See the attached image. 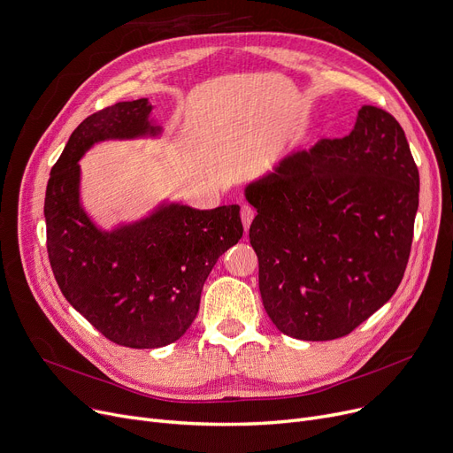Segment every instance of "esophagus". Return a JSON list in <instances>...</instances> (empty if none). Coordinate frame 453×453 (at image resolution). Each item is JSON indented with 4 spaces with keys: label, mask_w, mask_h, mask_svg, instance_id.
<instances>
[{
    "label": "esophagus",
    "mask_w": 453,
    "mask_h": 453,
    "mask_svg": "<svg viewBox=\"0 0 453 453\" xmlns=\"http://www.w3.org/2000/svg\"><path fill=\"white\" fill-rule=\"evenodd\" d=\"M253 217H255V209H253V205H250V203H242V209H241V219H242V224H244V229H246V231L250 229V224H251Z\"/></svg>",
    "instance_id": "obj_1"
}]
</instances>
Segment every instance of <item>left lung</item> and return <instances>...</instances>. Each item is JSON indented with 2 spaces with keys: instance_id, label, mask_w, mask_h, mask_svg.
<instances>
[{
  "instance_id": "left-lung-1",
  "label": "left lung",
  "mask_w": 453,
  "mask_h": 453,
  "mask_svg": "<svg viewBox=\"0 0 453 453\" xmlns=\"http://www.w3.org/2000/svg\"><path fill=\"white\" fill-rule=\"evenodd\" d=\"M418 183L396 119L362 106L349 135L290 154L246 187L258 288L282 334L336 340L391 299L408 266Z\"/></svg>"
}]
</instances>
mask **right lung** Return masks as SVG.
I'll use <instances>...</instances> for the list:
<instances>
[{"label":"right lung","mask_w":453,"mask_h":453,"mask_svg":"<svg viewBox=\"0 0 453 453\" xmlns=\"http://www.w3.org/2000/svg\"><path fill=\"white\" fill-rule=\"evenodd\" d=\"M149 99L117 103L71 134L45 190L47 255L69 301L104 338L130 349L180 340L195 321L203 282L242 239L239 205H161L150 217L101 231L81 207L79 159L95 142L157 135Z\"/></svg>","instance_id":"obj_1"}]
</instances>
